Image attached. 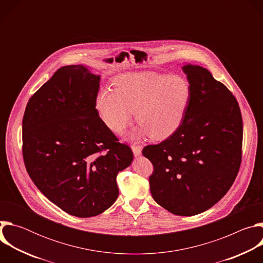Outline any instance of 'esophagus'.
Wrapping results in <instances>:
<instances>
[{"label": "esophagus", "mask_w": 263, "mask_h": 263, "mask_svg": "<svg viewBox=\"0 0 263 263\" xmlns=\"http://www.w3.org/2000/svg\"><path fill=\"white\" fill-rule=\"evenodd\" d=\"M132 151H133V154L135 157L139 156L141 154V151H142V146L141 145H135L133 144L132 145Z\"/></svg>", "instance_id": "1"}]
</instances>
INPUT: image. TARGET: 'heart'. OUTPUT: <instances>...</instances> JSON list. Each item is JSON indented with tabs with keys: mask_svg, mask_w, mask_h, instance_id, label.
<instances>
[{
	"mask_svg": "<svg viewBox=\"0 0 263 263\" xmlns=\"http://www.w3.org/2000/svg\"><path fill=\"white\" fill-rule=\"evenodd\" d=\"M192 97L191 86L178 76L153 71L119 76L115 88H105L96 99L101 121L121 133L136 112V121L153 139L172 135L181 125Z\"/></svg>",
	"mask_w": 263,
	"mask_h": 263,
	"instance_id": "obj_1",
	"label": "heart"
}]
</instances>
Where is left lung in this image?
<instances>
[{
  "instance_id": "8db88e82",
  "label": "left lung",
  "mask_w": 263,
  "mask_h": 263,
  "mask_svg": "<svg viewBox=\"0 0 263 263\" xmlns=\"http://www.w3.org/2000/svg\"><path fill=\"white\" fill-rule=\"evenodd\" d=\"M192 97L179 128L148 144L153 199L167 211L196 215L216 204L232 186L241 163L242 119L232 92L203 66L182 67Z\"/></svg>"
}]
</instances>
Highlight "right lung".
Instances as JSON below:
<instances>
[{"instance_id":"add662e5","label":"right lung","mask_w":263,"mask_h":263,"mask_svg":"<svg viewBox=\"0 0 263 263\" xmlns=\"http://www.w3.org/2000/svg\"><path fill=\"white\" fill-rule=\"evenodd\" d=\"M100 76L62 66L29 100L23 118V158L34 184L78 217L96 216L119 197L118 173L133 160L129 145L100 119Z\"/></svg>"}]
</instances>
